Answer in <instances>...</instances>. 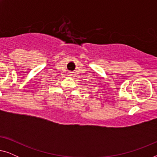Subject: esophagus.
<instances>
[{"mask_svg":"<svg viewBox=\"0 0 157 157\" xmlns=\"http://www.w3.org/2000/svg\"><path fill=\"white\" fill-rule=\"evenodd\" d=\"M69 76H70V75H69Z\"/></svg>","mask_w":157,"mask_h":157,"instance_id":"esophagus-1","label":"esophagus"}]
</instances>
